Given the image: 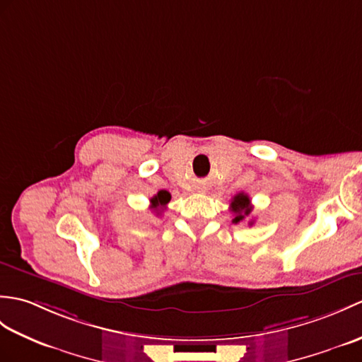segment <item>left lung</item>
Here are the masks:
<instances>
[{
  "label": "left lung",
  "instance_id": "obj_1",
  "mask_svg": "<svg viewBox=\"0 0 362 362\" xmlns=\"http://www.w3.org/2000/svg\"><path fill=\"white\" fill-rule=\"evenodd\" d=\"M230 209L234 213L233 223H239V222H242L243 219H245L247 216H250L253 206H251V200L245 194V192H239V194H236V196L233 197L231 204H230ZM250 225H253V221L250 222Z\"/></svg>",
  "mask_w": 362,
  "mask_h": 362
}]
</instances>
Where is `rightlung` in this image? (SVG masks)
I'll return each instance as SVG.
<instances>
[{"instance_id":"1","label":"right lung","mask_w":362,"mask_h":362,"mask_svg":"<svg viewBox=\"0 0 362 362\" xmlns=\"http://www.w3.org/2000/svg\"><path fill=\"white\" fill-rule=\"evenodd\" d=\"M170 200H171V194L168 191H165V189H162V191H158L157 194L151 199L149 202H151V208L153 209H156V211H158V209H162L170 204ZM158 214V213H157Z\"/></svg>"}]
</instances>
